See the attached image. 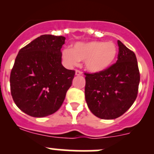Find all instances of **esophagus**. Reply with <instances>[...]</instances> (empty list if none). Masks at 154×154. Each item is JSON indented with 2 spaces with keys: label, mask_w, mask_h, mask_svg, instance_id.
Here are the masks:
<instances>
[{
  "label": "esophagus",
  "mask_w": 154,
  "mask_h": 154,
  "mask_svg": "<svg viewBox=\"0 0 154 154\" xmlns=\"http://www.w3.org/2000/svg\"><path fill=\"white\" fill-rule=\"evenodd\" d=\"M82 74H83V73H82L80 71H79V70H76L75 71V75L80 76V75H82Z\"/></svg>",
  "instance_id": "esophagus-1"
}]
</instances>
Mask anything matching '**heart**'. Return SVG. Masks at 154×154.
I'll use <instances>...</instances> for the list:
<instances>
[{
  "mask_svg": "<svg viewBox=\"0 0 154 154\" xmlns=\"http://www.w3.org/2000/svg\"><path fill=\"white\" fill-rule=\"evenodd\" d=\"M118 54L119 48L113 42H78L74 45L72 49L63 50V58L71 66L84 61L85 67L89 72L97 74L111 67Z\"/></svg>",
  "mask_w": 154,
  "mask_h": 154,
  "instance_id": "1",
  "label": "heart"
}]
</instances>
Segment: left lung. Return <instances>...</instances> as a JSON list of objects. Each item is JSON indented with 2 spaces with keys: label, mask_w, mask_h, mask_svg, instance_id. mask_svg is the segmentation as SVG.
Returning a JSON list of instances; mask_svg holds the SVG:
<instances>
[{
  "label": "left lung",
  "mask_w": 154,
  "mask_h": 154,
  "mask_svg": "<svg viewBox=\"0 0 154 154\" xmlns=\"http://www.w3.org/2000/svg\"><path fill=\"white\" fill-rule=\"evenodd\" d=\"M116 63L106 71L86 74L85 97L90 111L101 119H115L130 109L136 100L140 82L134 53L118 41Z\"/></svg>",
  "instance_id": "1"
}]
</instances>
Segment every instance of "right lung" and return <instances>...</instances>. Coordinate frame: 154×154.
Segmentation results:
<instances>
[{
  "instance_id": "right-lung-1",
  "label": "right lung",
  "mask_w": 154,
  "mask_h": 154,
  "mask_svg": "<svg viewBox=\"0 0 154 154\" xmlns=\"http://www.w3.org/2000/svg\"><path fill=\"white\" fill-rule=\"evenodd\" d=\"M64 36L42 35L18 52L10 74L14 102L22 112L42 118L63 104L75 71L62 65Z\"/></svg>"
}]
</instances>
